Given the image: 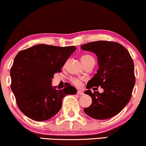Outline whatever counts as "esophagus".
<instances>
[{
  "label": "esophagus",
  "instance_id": "34e87169",
  "mask_svg": "<svg viewBox=\"0 0 146 146\" xmlns=\"http://www.w3.org/2000/svg\"><path fill=\"white\" fill-rule=\"evenodd\" d=\"M77 94L80 95V96H83L84 94V93L83 92H81V91H77Z\"/></svg>",
  "mask_w": 146,
  "mask_h": 146
}]
</instances>
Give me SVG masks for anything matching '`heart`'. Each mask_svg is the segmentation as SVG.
<instances>
[{"mask_svg": "<svg viewBox=\"0 0 146 146\" xmlns=\"http://www.w3.org/2000/svg\"><path fill=\"white\" fill-rule=\"evenodd\" d=\"M81 60L84 66L90 62H95V60L94 58V57L90 54L83 55L81 57ZM71 82L75 86H80L81 85L82 80L80 78H71Z\"/></svg>", "mask_w": 146, "mask_h": 146, "instance_id": "1", "label": "heart"}]
</instances>
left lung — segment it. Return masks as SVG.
Here are the masks:
<instances>
[{
    "label": "left lung",
    "instance_id": "1",
    "mask_svg": "<svg viewBox=\"0 0 146 146\" xmlns=\"http://www.w3.org/2000/svg\"><path fill=\"white\" fill-rule=\"evenodd\" d=\"M84 50L95 53L99 69L87 84L84 94L92 99V104L84 111L92 117L106 119L117 115L131 98L135 85L134 65L129 52L120 44L111 41L91 42L81 46ZM101 86L102 93L90 89Z\"/></svg>",
    "mask_w": 146,
    "mask_h": 146
}]
</instances>
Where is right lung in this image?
<instances>
[{"label":"right lung","instance_id":"1","mask_svg":"<svg viewBox=\"0 0 146 146\" xmlns=\"http://www.w3.org/2000/svg\"><path fill=\"white\" fill-rule=\"evenodd\" d=\"M72 46L37 44L20 51L11 68V88L17 106L28 117L47 120L58 112L66 95L76 94L70 84L63 90L52 86L55 73L60 72L66 60L75 51Z\"/></svg>","mask_w":146,"mask_h":146}]
</instances>
